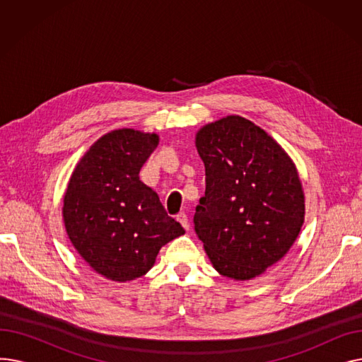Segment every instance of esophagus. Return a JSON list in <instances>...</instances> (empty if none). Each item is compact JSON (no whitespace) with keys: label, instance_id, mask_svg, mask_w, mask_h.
<instances>
[{"label":"esophagus","instance_id":"esophagus-1","mask_svg":"<svg viewBox=\"0 0 362 362\" xmlns=\"http://www.w3.org/2000/svg\"><path fill=\"white\" fill-rule=\"evenodd\" d=\"M176 220L183 226V229L185 230H187L189 229V220H187V216L185 214V213H180V214H177V217H176Z\"/></svg>","mask_w":362,"mask_h":362}]
</instances>
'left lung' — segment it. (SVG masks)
<instances>
[{
  "instance_id": "left-lung-1",
  "label": "left lung",
  "mask_w": 362,
  "mask_h": 362,
  "mask_svg": "<svg viewBox=\"0 0 362 362\" xmlns=\"http://www.w3.org/2000/svg\"><path fill=\"white\" fill-rule=\"evenodd\" d=\"M205 195L195 232L213 267L251 280L288 254L305 217V197L291 157L265 130L240 116L201 127Z\"/></svg>"
}]
</instances>
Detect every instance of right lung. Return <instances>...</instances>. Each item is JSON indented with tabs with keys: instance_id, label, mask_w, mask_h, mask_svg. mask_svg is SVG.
<instances>
[{
	"instance_id": "right-lung-1",
	"label": "right lung",
	"mask_w": 362,
	"mask_h": 362,
	"mask_svg": "<svg viewBox=\"0 0 362 362\" xmlns=\"http://www.w3.org/2000/svg\"><path fill=\"white\" fill-rule=\"evenodd\" d=\"M158 141L157 133L111 130L86 151L66 189L63 220L71 245L112 281L142 277L163 246L185 233L139 179Z\"/></svg>"
}]
</instances>
